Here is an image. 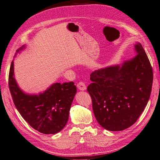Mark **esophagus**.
<instances>
[{
    "mask_svg": "<svg viewBox=\"0 0 160 160\" xmlns=\"http://www.w3.org/2000/svg\"><path fill=\"white\" fill-rule=\"evenodd\" d=\"M77 88H78L79 90H81V91L86 90V85H85V83H83V82H82V81L79 82V83H77Z\"/></svg>",
    "mask_w": 160,
    "mask_h": 160,
    "instance_id": "34e87169",
    "label": "esophagus"
}]
</instances>
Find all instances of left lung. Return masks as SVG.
I'll return each mask as SVG.
<instances>
[{"label": "left lung", "mask_w": 160, "mask_h": 160, "mask_svg": "<svg viewBox=\"0 0 160 160\" xmlns=\"http://www.w3.org/2000/svg\"><path fill=\"white\" fill-rule=\"evenodd\" d=\"M137 55L121 65L106 67L90 75L88 91L97 121L105 129L117 132L132 126L147 105L151 94L153 70L142 45Z\"/></svg>", "instance_id": "left-lung-1"}]
</instances>
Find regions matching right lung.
Listing matches in <instances>:
<instances>
[{"label":"right lung","instance_id":"add662e5","mask_svg":"<svg viewBox=\"0 0 160 160\" xmlns=\"http://www.w3.org/2000/svg\"><path fill=\"white\" fill-rule=\"evenodd\" d=\"M25 47L23 45L17 52ZM8 87L16 108L33 129L44 134H55L64 128L77 92L73 82L56 83L39 95H27L18 88L14 79L12 61Z\"/></svg>","mask_w":160,"mask_h":160}]
</instances>
